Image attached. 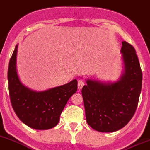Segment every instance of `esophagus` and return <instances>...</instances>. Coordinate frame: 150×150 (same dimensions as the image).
Wrapping results in <instances>:
<instances>
[{
    "label": "esophagus",
    "mask_w": 150,
    "mask_h": 150,
    "mask_svg": "<svg viewBox=\"0 0 150 150\" xmlns=\"http://www.w3.org/2000/svg\"><path fill=\"white\" fill-rule=\"evenodd\" d=\"M84 82H83L82 80H79L78 81V88L79 90H81L82 87H83V86H84Z\"/></svg>",
    "instance_id": "1"
}]
</instances>
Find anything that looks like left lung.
Segmentation results:
<instances>
[{"label":"left lung","instance_id":"left-lung-1","mask_svg":"<svg viewBox=\"0 0 150 150\" xmlns=\"http://www.w3.org/2000/svg\"><path fill=\"white\" fill-rule=\"evenodd\" d=\"M123 71L117 81L86 80L81 94L86 122L101 132H113L123 128L132 118L142 89V73L134 47L122 41Z\"/></svg>","mask_w":150,"mask_h":150}]
</instances>
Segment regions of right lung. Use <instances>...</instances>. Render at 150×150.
Returning a JSON list of instances; mask_svg holds the SVG:
<instances>
[{
  "mask_svg": "<svg viewBox=\"0 0 150 150\" xmlns=\"http://www.w3.org/2000/svg\"><path fill=\"white\" fill-rule=\"evenodd\" d=\"M18 45L16 46L8 71L9 94L20 120L34 129H49L57 125L69 98L77 91V80L45 91L32 90L21 81L17 72Z\"/></svg>",
  "mask_w": 150,
  "mask_h": 150,
  "instance_id": "1",
  "label": "right lung"
}]
</instances>
